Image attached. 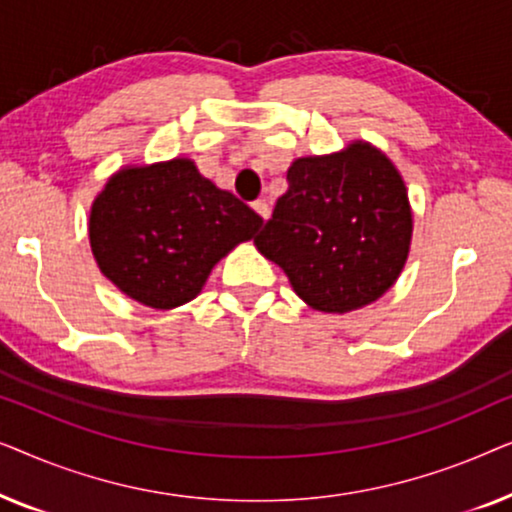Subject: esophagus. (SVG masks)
<instances>
[{
    "label": "esophagus",
    "instance_id": "1",
    "mask_svg": "<svg viewBox=\"0 0 512 512\" xmlns=\"http://www.w3.org/2000/svg\"><path fill=\"white\" fill-rule=\"evenodd\" d=\"M251 207H254V212H256L258 216H261L263 221H268V216H270V205H268V202H265V200H256Z\"/></svg>",
    "mask_w": 512,
    "mask_h": 512
}]
</instances>
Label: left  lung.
<instances>
[{
	"label": "left lung",
	"mask_w": 512,
	"mask_h": 512,
	"mask_svg": "<svg viewBox=\"0 0 512 512\" xmlns=\"http://www.w3.org/2000/svg\"><path fill=\"white\" fill-rule=\"evenodd\" d=\"M256 249L312 310L345 314L387 293L408 261L412 212L403 177L380 149L354 142L293 160Z\"/></svg>",
	"instance_id": "left-lung-1"
}]
</instances>
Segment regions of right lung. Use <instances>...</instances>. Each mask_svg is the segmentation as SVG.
I'll use <instances>...</instances> for the list:
<instances>
[{
	"label": "right lung",
	"mask_w": 512,
	"mask_h": 512,
	"mask_svg": "<svg viewBox=\"0 0 512 512\" xmlns=\"http://www.w3.org/2000/svg\"><path fill=\"white\" fill-rule=\"evenodd\" d=\"M263 219L202 177L193 160L123 167L90 209V249L102 275L153 310L193 300L230 249Z\"/></svg>",
	"instance_id": "1"
}]
</instances>
